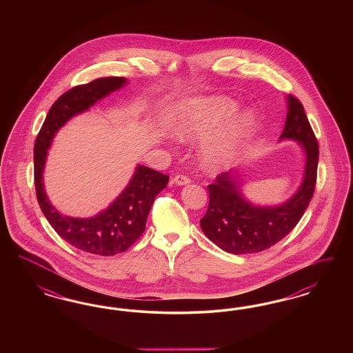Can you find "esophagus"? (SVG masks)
Instances as JSON below:
<instances>
[{
    "mask_svg": "<svg viewBox=\"0 0 353 353\" xmlns=\"http://www.w3.org/2000/svg\"><path fill=\"white\" fill-rule=\"evenodd\" d=\"M173 183L176 185H186L190 183V179L185 174H177L173 177Z\"/></svg>",
    "mask_w": 353,
    "mask_h": 353,
    "instance_id": "obj_1",
    "label": "esophagus"
}]
</instances>
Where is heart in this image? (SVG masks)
<instances>
[{
  "label": "heart",
  "mask_w": 353,
  "mask_h": 353,
  "mask_svg": "<svg viewBox=\"0 0 353 353\" xmlns=\"http://www.w3.org/2000/svg\"><path fill=\"white\" fill-rule=\"evenodd\" d=\"M234 101L228 98H206L186 103L173 121V131L181 139L210 134L235 111ZM252 114L245 112L221 127L202 145L205 163L212 168L226 167L239 150L252 124Z\"/></svg>",
  "instance_id": "1"
}]
</instances>
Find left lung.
Here are the masks:
<instances>
[{"instance_id": "obj_1", "label": "left lung", "mask_w": 353, "mask_h": 353, "mask_svg": "<svg viewBox=\"0 0 353 353\" xmlns=\"http://www.w3.org/2000/svg\"><path fill=\"white\" fill-rule=\"evenodd\" d=\"M287 101L288 111L281 139L299 141L305 152L302 185L283 205L263 208L243 199L234 173H219L214 184L208 185L209 206L200 223L205 235L225 252L252 254L270 249L296 226L314 196L319 144L301 101L288 95Z\"/></svg>"}]
</instances>
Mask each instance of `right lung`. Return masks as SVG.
<instances>
[{
    "mask_svg": "<svg viewBox=\"0 0 353 353\" xmlns=\"http://www.w3.org/2000/svg\"><path fill=\"white\" fill-rule=\"evenodd\" d=\"M125 82V78L120 77L99 78L66 91L51 105L34 144V184L42 213L52 229L70 245L101 256L125 252L144 233L152 203L168 184L169 176L139 165L130 185L105 210L91 219H72L52 208L43 190L42 173L57 131L72 117L88 110Z\"/></svg>",
    "mask_w": 353,
    "mask_h": 353,
    "instance_id": "obj_1",
    "label": "right lung"
}]
</instances>
